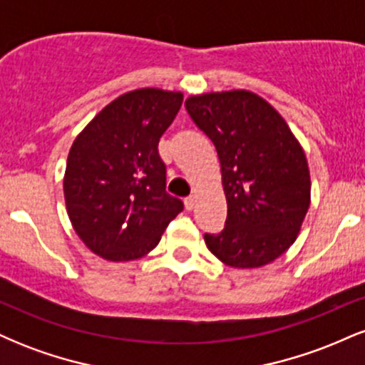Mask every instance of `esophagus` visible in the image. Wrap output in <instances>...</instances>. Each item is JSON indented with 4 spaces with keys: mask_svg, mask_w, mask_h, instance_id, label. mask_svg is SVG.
Returning <instances> with one entry per match:
<instances>
[{
    "mask_svg": "<svg viewBox=\"0 0 365 365\" xmlns=\"http://www.w3.org/2000/svg\"><path fill=\"white\" fill-rule=\"evenodd\" d=\"M194 206H195V195H188V197H185V207H187V211H192V209H194Z\"/></svg>",
    "mask_w": 365,
    "mask_h": 365,
    "instance_id": "obj_1",
    "label": "esophagus"
}]
</instances>
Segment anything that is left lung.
Returning <instances> with one entry per match:
<instances>
[{"instance_id": "left-lung-1", "label": "left lung", "mask_w": 365, "mask_h": 365, "mask_svg": "<svg viewBox=\"0 0 365 365\" xmlns=\"http://www.w3.org/2000/svg\"><path fill=\"white\" fill-rule=\"evenodd\" d=\"M215 144L228 204L225 228L204 233L207 249L232 267H261L295 242L311 204L307 159L287 121L249 91L211 92L185 101Z\"/></svg>"}]
</instances>
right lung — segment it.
<instances>
[{"label": "right lung", "instance_id": "right-lung-1", "mask_svg": "<svg viewBox=\"0 0 365 365\" xmlns=\"http://www.w3.org/2000/svg\"><path fill=\"white\" fill-rule=\"evenodd\" d=\"M180 92L137 89L108 104L82 130L66 161V211L75 232L108 261H133L183 211L166 192L158 144L182 106Z\"/></svg>", "mask_w": 365, "mask_h": 365}]
</instances>
